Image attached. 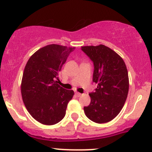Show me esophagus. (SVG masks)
I'll use <instances>...</instances> for the list:
<instances>
[{
  "instance_id": "obj_1",
  "label": "esophagus",
  "mask_w": 152,
  "mask_h": 152,
  "mask_svg": "<svg viewBox=\"0 0 152 152\" xmlns=\"http://www.w3.org/2000/svg\"><path fill=\"white\" fill-rule=\"evenodd\" d=\"M75 95H76L77 97H80V96H81V95H82V94H81V93L77 92V91H76V92L75 93Z\"/></svg>"
}]
</instances>
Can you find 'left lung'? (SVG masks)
<instances>
[{
    "instance_id": "left-lung-1",
    "label": "left lung",
    "mask_w": 152,
    "mask_h": 152,
    "mask_svg": "<svg viewBox=\"0 0 152 152\" xmlns=\"http://www.w3.org/2000/svg\"><path fill=\"white\" fill-rule=\"evenodd\" d=\"M82 50L94 63L93 82L98 84L89 94L91 102L84 107L86 117L97 124L115 118L126 100L129 76L126 66L118 54L104 45L83 46Z\"/></svg>"
}]
</instances>
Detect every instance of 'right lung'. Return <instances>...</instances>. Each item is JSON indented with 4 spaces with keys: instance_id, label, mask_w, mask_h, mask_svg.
<instances>
[{
    "instance_id": "obj_1",
    "label": "right lung",
    "mask_w": 152,
    "mask_h": 152,
    "mask_svg": "<svg viewBox=\"0 0 152 152\" xmlns=\"http://www.w3.org/2000/svg\"><path fill=\"white\" fill-rule=\"evenodd\" d=\"M75 48L48 45L39 49L28 59L21 82V94L27 110L45 125L59 123L66 114L74 91L59 86L58 74Z\"/></svg>"
}]
</instances>
